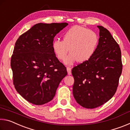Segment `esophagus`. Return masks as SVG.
I'll list each match as a JSON object with an SVG mask.
<instances>
[{
	"label": "esophagus",
	"mask_w": 130,
	"mask_h": 130,
	"mask_svg": "<svg viewBox=\"0 0 130 130\" xmlns=\"http://www.w3.org/2000/svg\"><path fill=\"white\" fill-rule=\"evenodd\" d=\"M67 71H68V74H69V75H70V74H72L71 67H67Z\"/></svg>",
	"instance_id": "obj_1"
}]
</instances>
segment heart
Listing matches in <instances>:
<instances>
[{"label": "heart", "mask_w": 130, "mask_h": 130, "mask_svg": "<svg viewBox=\"0 0 130 130\" xmlns=\"http://www.w3.org/2000/svg\"><path fill=\"white\" fill-rule=\"evenodd\" d=\"M98 36L93 31L81 26H74L63 34V41L55 39L52 48L57 58L61 61L65 59L68 65L79 61L85 62L93 56L98 46Z\"/></svg>", "instance_id": "b5f03b06"}]
</instances>
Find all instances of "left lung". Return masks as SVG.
Wrapping results in <instances>:
<instances>
[{"label": "left lung", "instance_id": "1", "mask_svg": "<svg viewBox=\"0 0 130 130\" xmlns=\"http://www.w3.org/2000/svg\"><path fill=\"white\" fill-rule=\"evenodd\" d=\"M98 46L91 58L72 70L73 94L78 104L94 108L115 94L122 72L121 51L109 31L102 26Z\"/></svg>", "mask_w": 130, "mask_h": 130}]
</instances>
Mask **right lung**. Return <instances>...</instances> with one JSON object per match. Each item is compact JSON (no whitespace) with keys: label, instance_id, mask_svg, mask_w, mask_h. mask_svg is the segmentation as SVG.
<instances>
[{"label":"right lung","instance_id":"obj_1","mask_svg":"<svg viewBox=\"0 0 130 130\" xmlns=\"http://www.w3.org/2000/svg\"><path fill=\"white\" fill-rule=\"evenodd\" d=\"M67 23H39L19 37L11 60L13 83L28 102L42 105L51 101L67 68L52 48L54 37Z\"/></svg>","mask_w":130,"mask_h":130}]
</instances>
